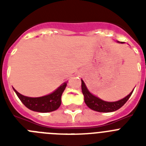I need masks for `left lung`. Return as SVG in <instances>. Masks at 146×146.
Segmentation results:
<instances>
[{
  "label": "left lung",
  "instance_id": "left-lung-1",
  "mask_svg": "<svg viewBox=\"0 0 146 146\" xmlns=\"http://www.w3.org/2000/svg\"><path fill=\"white\" fill-rule=\"evenodd\" d=\"M121 43H123L121 42ZM82 81V84H81V88H82V92L84 96V100L86 104L89 108H91L93 110L97 112H101V113H110V112L115 111L117 110L120 109L121 107L123 106V104L128 101V99L131 96V94L133 93V91H131L128 96L123 99H121L119 101L113 102H108L103 101L99 98L94 96L93 94L89 92L88 90L86 88L84 82L81 80Z\"/></svg>",
  "mask_w": 146,
  "mask_h": 146
}]
</instances>
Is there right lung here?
Listing matches in <instances>:
<instances>
[{"label":"right lung","mask_w":146,"mask_h":146,"mask_svg":"<svg viewBox=\"0 0 146 146\" xmlns=\"http://www.w3.org/2000/svg\"><path fill=\"white\" fill-rule=\"evenodd\" d=\"M66 87V82L60 86L51 94L42 97L32 98L25 96L18 93L14 88L15 93L26 108L33 111L39 113H48L56 110L61 104V95Z\"/></svg>","instance_id":"1"}]
</instances>
